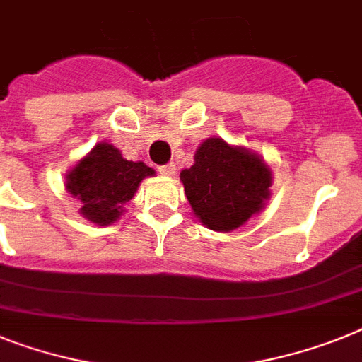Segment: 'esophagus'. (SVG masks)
<instances>
[{"label": "esophagus", "instance_id": "1", "mask_svg": "<svg viewBox=\"0 0 362 362\" xmlns=\"http://www.w3.org/2000/svg\"><path fill=\"white\" fill-rule=\"evenodd\" d=\"M158 173L163 176H175L176 173V165L175 163H167V165H160L158 167Z\"/></svg>", "mask_w": 362, "mask_h": 362}]
</instances>
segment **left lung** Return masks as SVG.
Wrapping results in <instances>:
<instances>
[{
	"instance_id": "8db88e82",
	"label": "left lung",
	"mask_w": 362,
	"mask_h": 362,
	"mask_svg": "<svg viewBox=\"0 0 362 362\" xmlns=\"http://www.w3.org/2000/svg\"><path fill=\"white\" fill-rule=\"evenodd\" d=\"M272 178V169L259 154L218 136L204 139L195 163L180 173L195 217L223 233L238 230L265 209Z\"/></svg>"
}]
</instances>
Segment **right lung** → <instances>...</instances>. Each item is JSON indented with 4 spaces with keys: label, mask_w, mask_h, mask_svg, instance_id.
Instances as JSON below:
<instances>
[{
    "label": "right lung",
    "mask_w": 362,
    "mask_h": 362,
    "mask_svg": "<svg viewBox=\"0 0 362 362\" xmlns=\"http://www.w3.org/2000/svg\"><path fill=\"white\" fill-rule=\"evenodd\" d=\"M153 167L123 158L119 148L99 141L66 175V191L81 202L78 214L97 226L119 221L124 204L134 199L144 178L154 176Z\"/></svg>",
    "instance_id": "right-lung-1"
}]
</instances>
